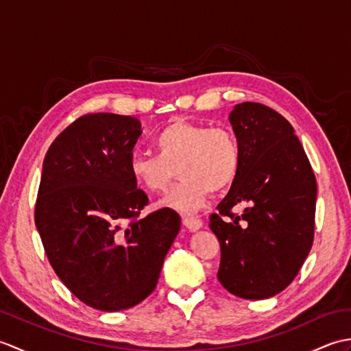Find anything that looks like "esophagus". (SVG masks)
Segmentation results:
<instances>
[{
	"instance_id": "obj_1",
	"label": "esophagus",
	"mask_w": 351,
	"mask_h": 351,
	"mask_svg": "<svg viewBox=\"0 0 351 351\" xmlns=\"http://www.w3.org/2000/svg\"><path fill=\"white\" fill-rule=\"evenodd\" d=\"M182 223H184V226L190 230H197L202 228V220L197 217H190V215H185V217H182Z\"/></svg>"
}]
</instances>
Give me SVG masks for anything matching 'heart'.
Listing matches in <instances>:
<instances>
[{
  "label": "heart",
  "mask_w": 351,
  "mask_h": 351,
  "mask_svg": "<svg viewBox=\"0 0 351 351\" xmlns=\"http://www.w3.org/2000/svg\"><path fill=\"white\" fill-rule=\"evenodd\" d=\"M155 154H134L128 170L140 189L161 195L169 189L176 169L178 182L160 206L191 214L199 211L213 193L229 189L241 166L240 143L223 126L206 128L176 119L154 137Z\"/></svg>",
  "instance_id": "b5f03b06"
}]
</instances>
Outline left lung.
Returning <instances> with one entry per match:
<instances>
[{
    "mask_svg": "<svg viewBox=\"0 0 351 351\" xmlns=\"http://www.w3.org/2000/svg\"><path fill=\"white\" fill-rule=\"evenodd\" d=\"M240 143L237 180L210 228L220 243L217 278L230 294L263 300L294 280L314 241L317 181L285 117L258 102L229 114ZM247 203L243 215L232 208Z\"/></svg>",
    "mask_w": 351,
    "mask_h": 351,
    "instance_id": "8db88e82",
    "label": "left lung"
}]
</instances>
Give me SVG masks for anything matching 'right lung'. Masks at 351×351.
Listing matches in <instances>:
<instances>
[{
  "label": "right lung",
  "instance_id": "1",
  "mask_svg": "<svg viewBox=\"0 0 351 351\" xmlns=\"http://www.w3.org/2000/svg\"><path fill=\"white\" fill-rule=\"evenodd\" d=\"M136 117L92 113L52 141L34 221L45 253L71 293L116 312L143 302L181 228L170 208L140 217L149 199L128 164L141 136Z\"/></svg>",
  "mask_w": 351,
  "mask_h": 351
}]
</instances>
